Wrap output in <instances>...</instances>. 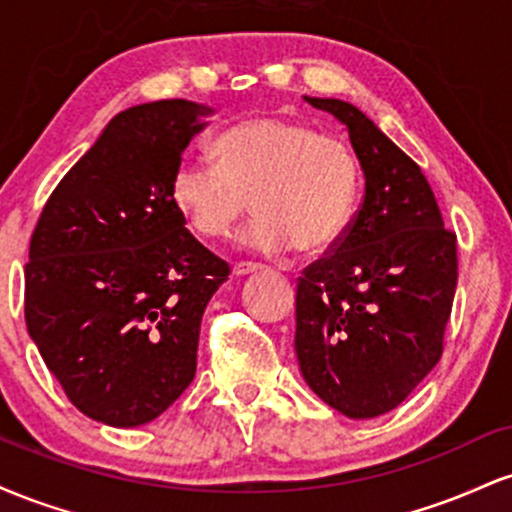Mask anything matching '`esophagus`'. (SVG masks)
I'll list each match as a JSON object with an SVG mask.
<instances>
[{
  "instance_id": "obj_1",
  "label": "esophagus",
  "mask_w": 512,
  "mask_h": 512,
  "mask_svg": "<svg viewBox=\"0 0 512 512\" xmlns=\"http://www.w3.org/2000/svg\"><path fill=\"white\" fill-rule=\"evenodd\" d=\"M262 264L257 262H236L233 264V276H245V274H255L260 272Z\"/></svg>"
}]
</instances>
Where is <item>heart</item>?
<instances>
[{
	"label": "heart",
	"instance_id": "1",
	"mask_svg": "<svg viewBox=\"0 0 512 512\" xmlns=\"http://www.w3.org/2000/svg\"><path fill=\"white\" fill-rule=\"evenodd\" d=\"M216 166L182 161L170 197L204 240H226L248 216L245 245L262 252L327 250L344 233L358 197V161L349 144L320 137L284 117H252L211 144Z\"/></svg>",
	"mask_w": 512,
	"mask_h": 512
}]
</instances>
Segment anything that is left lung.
Returning <instances> with one entry per match:
<instances>
[{
	"mask_svg": "<svg viewBox=\"0 0 512 512\" xmlns=\"http://www.w3.org/2000/svg\"><path fill=\"white\" fill-rule=\"evenodd\" d=\"M349 129L366 195L296 286V356L305 383L351 419L411 395L443 356L457 289V236L426 175L361 110L305 98Z\"/></svg>",
	"mask_w": 512,
	"mask_h": 512,
	"instance_id": "obj_1",
	"label": "left lung"
}]
</instances>
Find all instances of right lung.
<instances>
[{"instance_id":"obj_1","label":"right lung","mask_w":512,"mask_h":512,"mask_svg":"<svg viewBox=\"0 0 512 512\" xmlns=\"http://www.w3.org/2000/svg\"><path fill=\"white\" fill-rule=\"evenodd\" d=\"M207 108L173 98L115 115L35 223L23 313L81 414L142 426L192 383L204 308L231 267L170 197Z\"/></svg>"}]
</instances>
